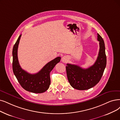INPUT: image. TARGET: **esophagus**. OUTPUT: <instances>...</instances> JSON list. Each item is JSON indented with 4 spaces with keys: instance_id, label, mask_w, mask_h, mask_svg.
Listing matches in <instances>:
<instances>
[{
    "instance_id": "obj_1",
    "label": "esophagus",
    "mask_w": 120,
    "mask_h": 120,
    "mask_svg": "<svg viewBox=\"0 0 120 120\" xmlns=\"http://www.w3.org/2000/svg\"><path fill=\"white\" fill-rule=\"evenodd\" d=\"M68 59L65 56H64L62 57V61H63L64 63H66V62L68 61Z\"/></svg>"
}]
</instances>
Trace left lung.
<instances>
[{"mask_svg": "<svg viewBox=\"0 0 120 120\" xmlns=\"http://www.w3.org/2000/svg\"><path fill=\"white\" fill-rule=\"evenodd\" d=\"M99 51L95 63L90 68L84 69L80 66L68 64L66 70L68 80L73 88L86 90L93 88L101 79L106 65V56L102 38L98 33Z\"/></svg>", "mask_w": 120, "mask_h": 120, "instance_id": "8db88e82", "label": "left lung"}]
</instances>
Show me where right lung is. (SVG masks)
Segmentation results:
<instances>
[{"mask_svg": "<svg viewBox=\"0 0 120 120\" xmlns=\"http://www.w3.org/2000/svg\"><path fill=\"white\" fill-rule=\"evenodd\" d=\"M21 34L14 45L12 51L13 71L19 83L25 90L33 93H44L49 89L51 84L50 73L59 63L61 57L58 56L47 63L36 74H30L23 70L18 59V48Z\"/></svg>", "mask_w": 120, "mask_h": 120, "instance_id": "obj_1", "label": "right lung"}]
</instances>
